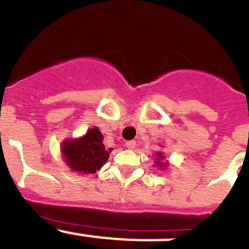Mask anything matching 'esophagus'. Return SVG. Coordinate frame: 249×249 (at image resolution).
<instances>
[{"instance_id":"1","label":"esophagus","mask_w":249,"mask_h":249,"mask_svg":"<svg viewBox=\"0 0 249 249\" xmlns=\"http://www.w3.org/2000/svg\"><path fill=\"white\" fill-rule=\"evenodd\" d=\"M126 147L128 149H133L136 147V141H128V142H126Z\"/></svg>"}]
</instances>
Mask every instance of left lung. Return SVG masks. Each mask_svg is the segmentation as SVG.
<instances>
[{
	"instance_id": "1",
	"label": "left lung",
	"mask_w": 249,
	"mask_h": 249,
	"mask_svg": "<svg viewBox=\"0 0 249 249\" xmlns=\"http://www.w3.org/2000/svg\"><path fill=\"white\" fill-rule=\"evenodd\" d=\"M158 158H163V157H162V155H160V153H158ZM157 164H158V166H160V167H162V166H163V163H160V162H157Z\"/></svg>"
}]
</instances>
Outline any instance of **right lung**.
Returning <instances> with one entry per match:
<instances>
[{"instance_id": "1", "label": "right lung", "mask_w": 249, "mask_h": 249, "mask_svg": "<svg viewBox=\"0 0 249 249\" xmlns=\"http://www.w3.org/2000/svg\"><path fill=\"white\" fill-rule=\"evenodd\" d=\"M103 137L98 128L87 131L80 140L66 141L62 153L71 169L80 173H94L108 160L109 152L102 143Z\"/></svg>"}]
</instances>
